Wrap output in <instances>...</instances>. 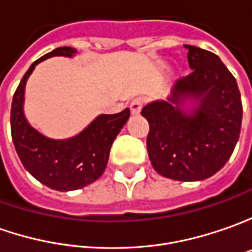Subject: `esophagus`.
Listing matches in <instances>:
<instances>
[{"label":"esophagus","instance_id":"esophagus-1","mask_svg":"<svg viewBox=\"0 0 252 252\" xmlns=\"http://www.w3.org/2000/svg\"><path fill=\"white\" fill-rule=\"evenodd\" d=\"M143 104H145V100L143 99H135L131 101V106H129V109H131L132 116H138V114L141 113Z\"/></svg>","mask_w":252,"mask_h":252}]
</instances>
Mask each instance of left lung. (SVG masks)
I'll return each instance as SVG.
<instances>
[{"label": "left lung", "mask_w": 252, "mask_h": 252, "mask_svg": "<svg viewBox=\"0 0 252 252\" xmlns=\"http://www.w3.org/2000/svg\"><path fill=\"white\" fill-rule=\"evenodd\" d=\"M192 72L181 78L171 96L141 111L149 123L146 146L153 169L177 181H199L218 173L239 141L243 104L239 86L220 58L186 46ZM194 103L187 113L184 104Z\"/></svg>", "instance_id": "left-lung-1"}]
</instances>
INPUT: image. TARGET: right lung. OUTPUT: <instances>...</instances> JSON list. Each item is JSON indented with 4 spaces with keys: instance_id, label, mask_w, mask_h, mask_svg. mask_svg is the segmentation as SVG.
Listing matches in <instances>:
<instances>
[{
    "instance_id": "obj_1",
    "label": "right lung",
    "mask_w": 252,
    "mask_h": 252,
    "mask_svg": "<svg viewBox=\"0 0 252 252\" xmlns=\"http://www.w3.org/2000/svg\"><path fill=\"white\" fill-rule=\"evenodd\" d=\"M75 54V48L58 47L34 61L16 88L11 107V134L23 167L41 184L57 191H74L96 181L106 170L116 136L129 118V109L100 114L81 134L61 141L50 139L28 123L23 113L25 86L34 66L50 57Z\"/></svg>"
}]
</instances>
